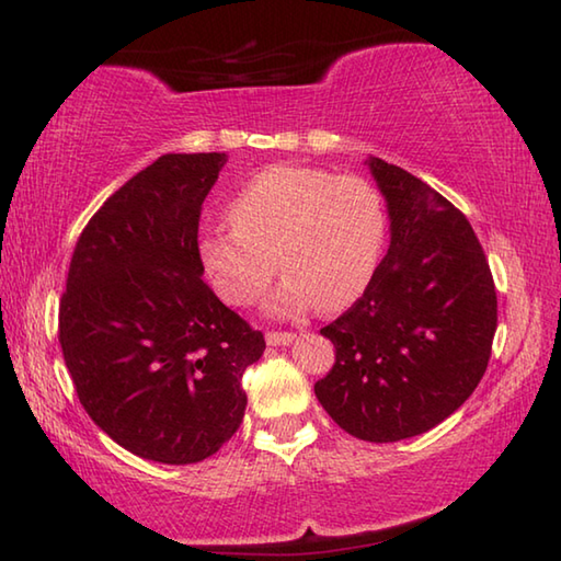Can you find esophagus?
<instances>
[{"label":"esophagus","instance_id":"1","mask_svg":"<svg viewBox=\"0 0 561 561\" xmlns=\"http://www.w3.org/2000/svg\"><path fill=\"white\" fill-rule=\"evenodd\" d=\"M264 339H267L270 346H287L294 341V334L291 331H267Z\"/></svg>","mask_w":561,"mask_h":561}]
</instances>
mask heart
<instances>
[{
	"label": "heart",
	"mask_w": 561,
	"mask_h": 561,
	"mask_svg": "<svg viewBox=\"0 0 561 561\" xmlns=\"http://www.w3.org/2000/svg\"><path fill=\"white\" fill-rule=\"evenodd\" d=\"M232 232L197 242L215 291L247 307L267 287L274 262L284 279L274 309L311 307L321 314L348 307L376 270L386 234L383 201L358 175L301 165H272L254 175L230 205Z\"/></svg>",
	"instance_id": "obj_1"
}]
</instances>
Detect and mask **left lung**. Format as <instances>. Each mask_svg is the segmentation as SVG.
Segmentation results:
<instances>
[{
  "label": "left lung",
  "instance_id": "left-lung-1",
  "mask_svg": "<svg viewBox=\"0 0 561 561\" xmlns=\"http://www.w3.org/2000/svg\"><path fill=\"white\" fill-rule=\"evenodd\" d=\"M368 168L386 197L391 247L366 291L321 329L336 360L314 393L348 435L396 443L435 428L478 388L497 291L458 207L381 158Z\"/></svg>",
  "mask_w": 561,
  "mask_h": 561
}]
</instances>
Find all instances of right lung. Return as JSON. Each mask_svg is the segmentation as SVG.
Instances as JSON below:
<instances>
[{
  "mask_svg": "<svg viewBox=\"0 0 561 561\" xmlns=\"http://www.w3.org/2000/svg\"><path fill=\"white\" fill-rule=\"evenodd\" d=\"M225 153H168L118 187L76 242L59 344L76 396L146 460L210 458L240 428L254 331L201 279L197 227Z\"/></svg>",
  "mask_w": 561,
  "mask_h": 561,
  "instance_id": "add662e5",
  "label": "right lung"
}]
</instances>
